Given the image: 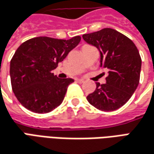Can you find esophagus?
<instances>
[{
	"mask_svg": "<svg viewBox=\"0 0 154 154\" xmlns=\"http://www.w3.org/2000/svg\"><path fill=\"white\" fill-rule=\"evenodd\" d=\"M76 82H78V83H82V82H84V80H82V79H77Z\"/></svg>",
	"mask_w": 154,
	"mask_h": 154,
	"instance_id": "34e87169",
	"label": "esophagus"
}]
</instances>
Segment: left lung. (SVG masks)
<instances>
[{"instance_id": "1", "label": "left lung", "mask_w": 154, "mask_h": 154, "mask_svg": "<svg viewBox=\"0 0 154 154\" xmlns=\"http://www.w3.org/2000/svg\"><path fill=\"white\" fill-rule=\"evenodd\" d=\"M82 38L99 50L101 66L108 71L106 83L97 82L95 91L87 97L88 103L104 112L117 110L130 99L139 83L142 60L137 47L112 28L84 34Z\"/></svg>"}]
</instances>
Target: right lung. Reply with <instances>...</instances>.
Here are the masks:
<instances>
[{
	"label": "right lung",
	"instance_id": "right-lung-1",
	"mask_svg": "<svg viewBox=\"0 0 154 154\" xmlns=\"http://www.w3.org/2000/svg\"><path fill=\"white\" fill-rule=\"evenodd\" d=\"M81 36L69 40L38 36L17 48L10 64L11 88L26 109L47 113L62 103L72 78H58L52 73L59 62L80 42Z\"/></svg>",
	"mask_w": 154,
	"mask_h": 154
}]
</instances>
